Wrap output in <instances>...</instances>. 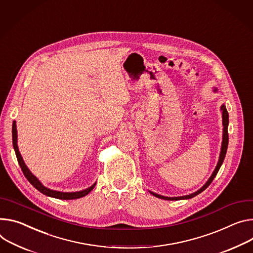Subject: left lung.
Listing matches in <instances>:
<instances>
[{"label":"left lung","mask_w":253,"mask_h":253,"mask_svg":"<svg viewBox=\"0 0 253 253\" xmlns=\"http://www.w3.org/2000/svg\"><path fill=\"white\" fill-rule=\"evenodd\" d=\"M214 91H217V88L215 87L214 88ZM221 112H222V124H223V136H222V144H221V151H220V155H219V160H218V164L213 171V173L211 174V176L209 177V179L206 181L205 185L200 189L198 190L197 192L193 193V194H190V195H186V196H181V197H165V196H162V195H158L156 193H153V192H150L149 193L156 197V198H159V199H164V200H169V201H176V200H188V199H192L194 197H196L197 195L201 194L203 191H205L207 188H208L210 186V183L213 181V179L215 178V176L217 175L223 162H224V158H225V155H226V152H227V147H228V140H229V137H228V124H229V114L227 112V109H226V106L223 104L221 106Z\"/></svg>","instance_id":"8db88e82"}]
</instances>
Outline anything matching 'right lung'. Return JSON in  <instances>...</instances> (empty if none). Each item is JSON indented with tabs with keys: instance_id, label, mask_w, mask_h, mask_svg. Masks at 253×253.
<instances>
[{
	"instance_id": "add662e5",
	"label": "right lung",
	"mask_w": 253,
	"mask_h": 253,
	"mask_svg": "<svg viewBox=\"0 0 253 253\" xmlns=\"http://www.w3.org/2000/svg\"><path fill=\"white\" fill-rule=\"evenodd\" d=\"M12 138H13V147H14V150H15V153L17 156V160H18L19 166H20L23 173H24L25 177L29 180L31 185L36 190H38L40 193H42L43 195L51 197V198H55V199H59V200H75V199H79V198H83V197L86 196L90 191H93V189L95 188L96 182L93 183L90 187H88L83 191H79V192H59V191H54L47 187H45L44 185H42V182L30 171V169L25 165L24 160H23V157L21 156V153L19 151L18 144H17L16 121H14L13 125H12Z\"/></svg>"
}]
</instances>
